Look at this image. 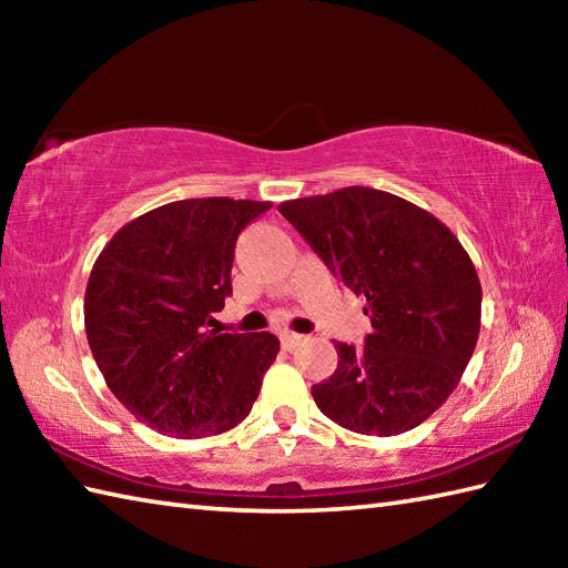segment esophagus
<instances>
[{"label": "esophagus", "mask_w": 568, "mask_h": 568, "mask_svg": "<svg viewBox=\"0 0 568 568\" xmlns=\"http://www.w3.org/2000/svg\"><path fill=\"white\" fill-rule=\"evenodd\" d=\"M300 342H303V336L295 334V332H283L281 334V344H283V348H287V352H291V348H295Z\"/></svg>", "instance_id": "1"}]
</instances>
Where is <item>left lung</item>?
<instances>
[{"label": "left lung", "instance_id": "8db88e82", "mask_svg": "<svg viewBox=\"0 0 568 568\" xmlns=\"http://www.w3.org/2000/svg\"><path fill=\"white\" fill-rule=\"evenodd\" d=\"M291 222L354 295L366 297L364 346L336 342L312 397L336 425L393 437L422 425L462 381L480 329V281L437 216L390 192L342 187L283 202Z\"/></svg>", "mask_w": 568, "mask_h": 568}]
</instances>
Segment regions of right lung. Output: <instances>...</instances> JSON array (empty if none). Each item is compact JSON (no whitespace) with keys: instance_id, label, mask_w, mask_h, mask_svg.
I'll use <instances>...</instances> for the list:
<instances>
[{"instance_id":"1","label":"right lung","mask_w":568,"mask_h":568,"mask_svg":"<svg viewBox=\"0 0 568 568\" xmlns=\"http://www.w3.org/2000/svg\"><path fill=\"white\" fill-rule=\"evenodd\" d=\"M271 202L178 200L119 229L84 291V332L114 397L168 437L246 419L277 336L207 329L232 295L239 234Z\"/></svg>"}]
</instances>
